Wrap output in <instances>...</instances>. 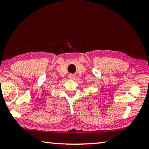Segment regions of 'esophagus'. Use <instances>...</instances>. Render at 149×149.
Instances as JSON below:
<instances>
[{
  "instance_id": "34e87169",
  "label": "esophagus",
  "mask_w": 149,
  "mask_h": 149,
  "mask_svg": "<svg viewBox=\"0 0 149 149\" xmlns=\"http://www.w3.org/2000/svg\"><path fill=\"white\" fill-rule=\"evenodd\" d=\"M69 79L74 80L75 79V75H74V74H70L69 75Z\"/></svg>"
}]
</instances>
